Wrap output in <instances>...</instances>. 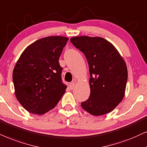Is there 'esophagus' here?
<instances>
[{
	"label": "esophagus",
	"instance_id": "1",
	"mask_svg": "<svg viewBox=\"0 0 147 147\" xmlns=\"http://www.w3.org/2000/svg\"><path fill=\"white\" fill-rule=\"evenodd\" d=\"M69 87H70V89L72 90L75 89V83H70V85H69Z\"/></svg>",
	"mask_w": 147,
	"mask_h": 147
}]
</instances>
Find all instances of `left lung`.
I'll list each match as a JSON object with an SVG mask.
<instances>
[{"label":"left lung","mask_w":147,"mask_h":147,"mask_svg":"<svg viewBox=\"0 0 147 147\" xmlns=\"http://www.w3.org/2000/svg\"><path fill=\"white\" fill-rule=\"evenodd\" d=\"M70 41L85 54L89 64L91 94L81 107L96 116L111 112L125 95L128 70L124 58L101 37H72Z\"/></svg>","instance_id":"obj_1"}]
</instances>
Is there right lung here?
<instances>
[{
	"label": "right lung",
	"instance_id": "add662e5",
	"mask_svg": "<svg viewBox=\"0 0 147 147\" xmlns=\"http://www.w3.org/2000/svg\"><path fill=\"white\" fill-rule=\"evenodd\" d=\"M68 38L48 36L27 47L13 72L15 94L29 113L42 115L57 105L65 93L58 60Z\"/></svg>",
	"mask_w": 147,
	"mask_h": 147
}]
</instances>
